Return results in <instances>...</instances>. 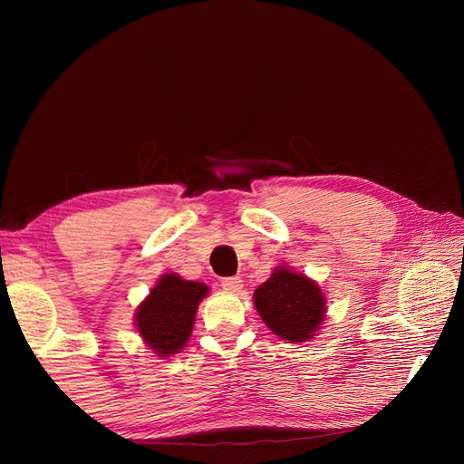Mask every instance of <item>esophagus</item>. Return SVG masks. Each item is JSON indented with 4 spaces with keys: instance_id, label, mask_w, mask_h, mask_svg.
<instances>
[{
    "instance_id": "34e87169",
    "label": "esophagus",
    "mask_w": 464,
    "mask_h": 464,
    "mask_svg": "<svg viewBox=\"0 0 464 464\" xmlns=\"http://www.w3.org/2000/svg\"><path fill=\"white\" fill-rule=\"evenodd\" d=\"M227 292H242L244 285H242V278L240 276H228V278H222V285H220Z\"/></svg>"
}]
</instances>
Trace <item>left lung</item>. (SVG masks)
I'll return each mask as SVG.
<instances>
[{
    "label": "left lung",
    "mask_w": 464,
    "mask_h": 464,
    "mask_svg": "<svg viewBox=\"0 0 464 464\" xmlns=\"http://www.w3.org/2000/svg\"><path fill=\"white\" fill-rule=\"evenodd\" d=\"M254 302L265 325L288 343L314 339L325 321L327 302L315 280L288 266L275 269L256 290Z\"/></svg>",
    "instance_id": "obj_1"
}]
</instances>
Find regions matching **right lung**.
<instances>
[{"label": "right lung", "instance_id": "obj_1", "mask_svg": "<svg viewBox=\"0 0 464 464\" xmlns=\"http://www.w3.org/2000/svg\"><path fill=\"white\" fill-rule=\"evenodd\" d=\"M207 294V285L184 280L176 273L159 278L135 312V327L154 354L166 358L188 344L195 314Z\"/></svg>", "mask_w": 464, "mask_h": 464}]
</instances>
